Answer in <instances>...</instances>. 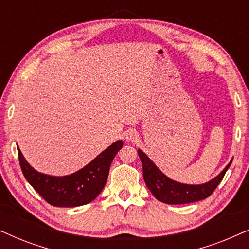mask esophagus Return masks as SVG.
<instances>
[{"label":"esophagus","instance_id":"34e87169","mask_svg":"<svg viewBox=\"0 0 249 249\" xmlns=\"http://www.w3.org/2000/svg\"><path fill=\"white\" fill-rule=\"evenodd\" d=\"M137 138H138L137 132H136L135 130H132V129H129V130H127V132H125V141L134 142Z\"/></svg>","mask_w":249,"mask_h":249}]
</instances>
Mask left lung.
I'll use <instances>...</instances> for the list:
<instances>
[{"label":"left lung","instance_id":"1","mask_svg":"<svg viewBox=\"0 0 249 249\" xmlns=\"http://www.w3.org/2000/svg\"><path fill=\"white\" fill-rule=\"evenodd\" d=\"M138 155L142 164V176L146 186L156 199L166 204H188L207 198L219 186L232 162L230 161L223 171L209 182L202 185H186L168 178L141 149H138Z\"/></svg>","mask_w":249,"mask_h":249}]
</instances>
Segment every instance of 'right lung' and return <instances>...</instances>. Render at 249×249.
<instances>
[{
    "instance_id": "add662e5",
    "label": "right lung",
    "mask_w": 249,
    "mask_h": 249,
    "mask_svg": "<svg viewBox=\"0 0 249 249\" xmlns=\"http://www.w3.org/2000/svg\"><path fill=\"white\" fill-rule=\"evenodd\" d=\"M122 145V141L113 142L79 171L64 177L36 171L23 158L19 147L18 155L27 181L47 203L59 207H74L90 203L100 195L107 183L111 163Z\"/></svg>"
}]
</instances>
